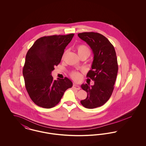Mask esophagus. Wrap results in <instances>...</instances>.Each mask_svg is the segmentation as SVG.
Segmentation results:
<instances>
[{"instance_id": "esophagus-1", "label": "esophagus", "mask_w": 146, "mask_h": 146, "mask_svg": "<svg viewBox=\"0 0 146 146\" xmlns=\"http://www.w3.org/2000/svg\"><path fill=\"white\" fill-rule=\"evenodd\" d=\"M73 89H76V90H80V86H79V85H78L76 84H74L73 85Z\"/></svg>"}]
</instances>
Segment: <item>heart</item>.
I'll return each mask as SVG.
<instances>
[{
    "label": "heart",
    "instance_id": "b5f03b06",
    "mask_svg": "<svg viewBox=\"0 0 146 146\" xmlns=\"http://www.w3.org/2000/svg\"><path fill=\"white\" fill-rule=\"evenodd\" d=\"M76 50L79 57L82 56H86L88 57L90 54V49L85 44L78 45L76 47ZM70 75L72 79L76 81L80 80L82 78V74L80 73L76 70L72 71Z\"/></svg>",
    "mask_w": 146,
    "mask_h": 146
}]
</instances>
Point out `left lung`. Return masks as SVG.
<instances>
[{
  "label": "left lung",
  "mask_w": 146,
  "mask_h": 146,
  "mask_svg": "<svg viewBox=\"0 0 146 146\" xmlns=\"http://www.w3.org/2000/svg\"><path fill=\"white\" fill-rule=\"evenodd\" d=\"M78 35L90 46L94 55L91 70L86 75L94 85H82L88 95L80 101L84 107L92 109L102 106L111 96L118 73L117 58L113 45L103 35L92 32Z\"/></svg>",
  "instance_id": "8db88e82"
}]
</instances>
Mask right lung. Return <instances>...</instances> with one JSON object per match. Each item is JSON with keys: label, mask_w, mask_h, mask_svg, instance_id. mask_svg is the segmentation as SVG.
<instances>
[{"label": "right lung", "mask_w": 146, "mask_h": 146, "mask_svg": "<svg viewBox=\"0 0 146 146\" xmlns=\"http://www.w3.org/2000/svg\"><path fill=\"white\" fill-rule=\"evenodd\" d=\"M74 34L45 36L28 50L23 68L26 90L35 104L44 108L55 107L65 91L73 86L68 78L53 79L51 72L61 60Z\"/></svg>", "instance_id": "right-lung-1"}]
</instances>
